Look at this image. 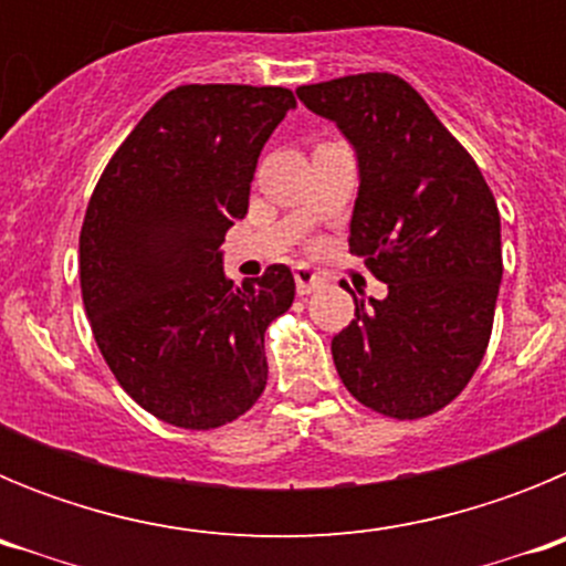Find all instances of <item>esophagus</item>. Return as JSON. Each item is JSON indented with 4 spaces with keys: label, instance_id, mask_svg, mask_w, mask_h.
<instances>
[{
    "label": "esophagus",
    "instance_id": "34e87169",
    "mask_svg": "<svg viewBox=\"0 0 566 566\" xmlns=\"http://www.w3.org/2000/svg\"><path fill=\"white\" fill-rule=\"evenodd\" d=\"M294 283H297V294H312L323 286V277L308 266H294Z\"/></svg>",
    "mask_w": 566,
    "mask_h": 566
}]
</instances>
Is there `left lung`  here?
Segmentation results:
<instances>
[{
  "instance_id": "left-lung-1",
  "label": "left lung",
  "mask_w": 566,
  "mask_h": 566,
  "mask_svg": "<svg viewBox=\"0 0 566 566\" xmlns=\"http://www.w3.org/2000/svg\"><path fill=\"white\" fill-rule=\"evenodd\" d=\"M297 98L357 155L348 247L388 283L382 300L354 297L357 319L332 339L339 379L385 417H428L462 394L488 348L502 283L496 198L399 76L306 84Z\"/></svg>"
}]
</instances>
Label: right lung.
<instances>
[{
	"instance_id": "add662e5",
	"label": "right lung",
	"mask_w": 566,
	"mask_h": 566,
	"mask_svg": "<svg viewBox=\"0 0 566 566\" xmlns=\"http://www.w3.org/2000/svg\"><path fill=\"white\" fill-rule=\"evenodd\" d=\"M292 90L184 84L109 158L78 238L93 337L124 391L161 422L209 431L266 388L263 334L294 300L289 266L223 274V234L249 209L263 144Z\"/></svg>"
}]
</instances>
